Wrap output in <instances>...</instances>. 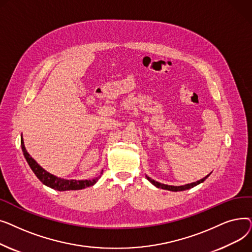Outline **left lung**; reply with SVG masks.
Listing matches in <instances>:
<instances>
[{"mask_svg":"<svg viewBox=\"0 0 252 252\" xmlns=\"http://www.w3.org/2000/svg\"><path fill=\"white\" fill-rule=\"evenodd\" d=\"M208 177H209V175H208V176H206L205 178H203V179L199 180V181L195 182V183H191V184L184 185V186H168V185H164V184H161V183H158V182H156V181H154V180H152V179H150L149 177H147V176H146V178H147V179H148V180H149V181L154 185L155 187H157V188H161V189H164V190H168V191H174V192L184 191V190L191 189V188H193V187L197 186V185H199L200 183L204 182Z\"/></svg>","mask_w":252,"mask_h":252,"instance_id":"8db88e82","label":"left lung"}]
</instances>
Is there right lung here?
Listing matches in <instances>:
<instances>
[{
	"mask_svg": "<svg viewBox=\"0 0 252 252\" xmlns=\"http://www.w3.org/2000/svg\"><path fill=\"white\" fill-rule=\"evenodd\" d=\"M21 148L23 151V155L25 157L26 161H28L29 165L31 166L32 170L34 173V175L37 177V179L41 181L46 186L58 190V191H68V190H82L87 187L93 186L96 184L99 177H96L93 180H83V181H75V180H64L58 177H55L51 175L48 171H46L42 166H39L37 162L33 159V158L26 151L23 139L21 138Z\"/></svg>",
	"mask_w": 252,
	"mask_h": 252,
	"instance_id": "1",
	"label": "right lung"
}]
</instances>
